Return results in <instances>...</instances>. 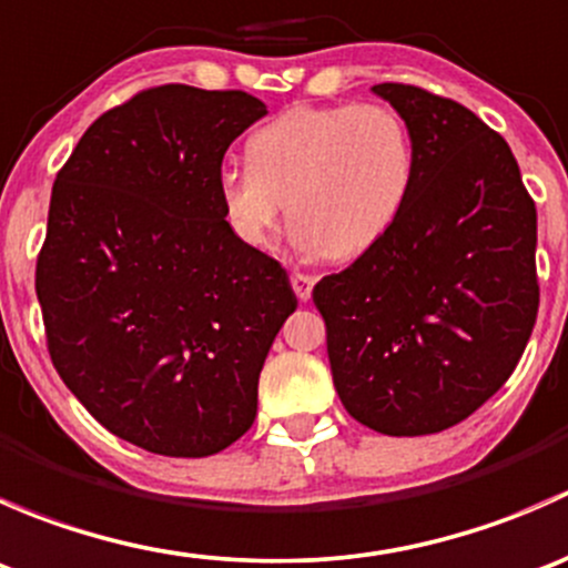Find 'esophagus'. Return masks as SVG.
I'll list each match as a JSON object with an SVG mask.
<instances>
[{
	"instance_id": "1",
	"label": "esophagus",
	"mask_w": 568,
	"mask_h": 568,
	"mask_svg": "<svg viewBox=\"0 0 568 568\" xmlns=\"http://www.w3.org/2000/svg\"><path fill=\"white\" fill-rule=\"evenodd\" d=\"M313 283H316V280H313L311 274H302V272H294V274H291V285H294V294L300 296L302 302L311 300V294H313Z\"/></svg>"
}]
</instances>
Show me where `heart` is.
<instances>
[{"label": "heart", "mask_w": 568, "mask_h": 568, "mask_svg": "<svg viewBox=\"0 0 568 568\" xmlns=\"http://www.w3.org/2000/svg\"><path fill=\"white\" fill-rule=\"evenodd\" d=\"M247 170L216 181L227 227L268 247L280 216L305 255L352 261L395 225L415 181V145L400 114L382 104L296 106L252 131Z\"/></svg>", "instance_id": "heart-1"}]
</instances>
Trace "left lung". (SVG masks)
<instances>
[{"label": "left lung", "instance_id": "1", "mask_svg": "<svg viewBox=\"0 0 568 568\" xmlns=\"http://www.w3.org/2000/svg\"><path fill=\"white\" fill-rule=\"evenodd\" d=\"M415 181L395 225L313 302L335 390L390 437L456 426L517 368L538 313L536 203L497 131L456 101L385 82Z\"/></svg>", "mask_w": 568, "mask_h": 568}]
</instances>
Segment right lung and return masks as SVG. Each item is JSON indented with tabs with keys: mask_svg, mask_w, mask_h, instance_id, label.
I'll use <instances>...</instances> for the list:
<instances>
[{
	"mask_svg": "<svg viewBox=\"0 0 568 568\" xmlns=\"http://www.w3.org/2000/svg\"><path fill=\"white\" fill-rule=\"evenodd\" d=\"M266 106L162 84L101 114L51 189L36 291L57 374L114 437L200 459L252 426L296 311L288 274L233 236L216 181Z\"/></svg>",
	"mask_w": 568,
	"mask_h": 568,
	"instance_id": "1",
	"label": "right lung"
}]
</instances>
